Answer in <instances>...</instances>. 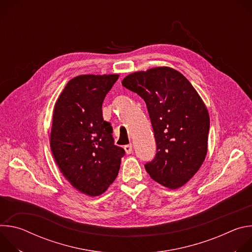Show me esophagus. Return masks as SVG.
Here are the masks:
<instances>
[{"instance_id": "1", "label": "esophagus", "mask_w": 252, "mask_h": 252, "mask_svg": "<svg viewBox=\"0 0 252 252\" xmlns=\"http://www.w3.org/2000/svg\"><path fill=\"white\" fill-rule=\"evenodd\" d=\"M124 149H125L126 153L127 155H129V154H131V152H132V145H126V146L124 147Z\"/></svg>"}]
</instances>
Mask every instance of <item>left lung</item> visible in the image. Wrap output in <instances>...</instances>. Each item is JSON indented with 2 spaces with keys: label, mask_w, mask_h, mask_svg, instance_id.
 I'll list each match as a JSON object with an SVG mask.
<instances>
[{
  "label": "left lung",
  "mask_w": 252,
  "mask_h": 252,
  "mask_svg": "<svg viewBox=\"0 0 252 252\" xmlns=\"http://www.w3.org/2000/svg\"><path fill=\"white\" fill-rule=\"evenodd\" d=\"M122 84L147 103L157 141L156 158L145 165L148 173L167 189L185 186L207 154L209 115L202 98L169 66L135 71Z\"/></svg>",
  "instance_id": "8db88e82"
}]
</instances>
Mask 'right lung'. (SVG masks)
Listing matches in <instances>:
<instances>
[{
    "mask_svg": "<svg viewBox=\"0 0 252 252\" xmlns=\"http://www.w3.org/2000/svg\"><path fill=\"white\" fill-rule=\"evenodd\" d=\"M119 75H81L68 81L53 114L51 150L66 181L80 192L102 194L118 176L124 149L103 121L102 101Z\"/></svg>",
    "mask_w": 252,
    "mask_h": 252,
    "instance_id": "obj_1",
    "label": "right lung"
}]
</instances>
